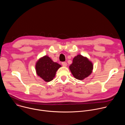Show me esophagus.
<instances>
[{
  "label": "esophagus",
  "instance_id": "34e87169",
  "mask_svg": "<svg viewBox=\"0 0 125 125\" xmlns=\"http://www.w3.org/2000/svg\"><path fill=\"white\" fill-rule=\"evenodd\" d=\"M67 63L66 62H62V65H63V66H64V67H66L67 66Z\"/></svg>",
  "mask_w": 125,
  "mask_h": 125
}]
</instances>
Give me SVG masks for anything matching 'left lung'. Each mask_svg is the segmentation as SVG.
I'll return each instance as SVG.
<instances>
[{"label": "left lung", "mask_w": 125, "mask_h": 125, "mask_svg": "<svg viewBox=\"0 0 125 125\" xmlns=\"http://www.w3.org/2000/svg\"><path fill=\"white\" fill-rule=\"evenodd\" d=\"M69 69L76 79L83 80L92 74L93 64L87 58L79 54L74 58Z\"/></svg>", "instance_id": "left-lung-1"}]
</instances>
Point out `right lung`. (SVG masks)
<instances>
[{
  "instance_id": "right-lung-1",
  "label": "right lung",
  "mask_w": 125,
  "mask_h": 125,
  "mask_svg": "<svg viewBox=\"0 0 125 125\" xmlns=\"http://www.w3.org/2000/svg\"><path fill=\"white\" fill-rule=\"evenodd\" d=\"M61 67L60 64L53 62L49 57L45 55L37 62L35 70L39 76L45 82H48L55 77L57 71Z\"/></svg>"
}]
</instances>
